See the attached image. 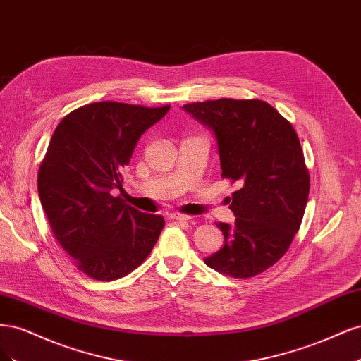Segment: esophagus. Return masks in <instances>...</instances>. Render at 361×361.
Here are the masks:
<instances>
[{
	"label": "esophagus",
	"instance_id": "1",
	"mask_svg": "<svg viewBox=\"0 0 361 361\" xmlns=\"http://www.w3.org/2000/svg\"><path fill=\"white\" fill-rule=\"evenodd\" d=\"M170 220H174V221H188L190 220V215H185V214H179V212H173L169 215Z\"/></svg>",
	"mask_w": 361,
	"mask_h": 361
}]
</instances>
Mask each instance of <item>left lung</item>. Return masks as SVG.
I'll return each mask as SVG.
<instances>
[{"mask_svg":"<svg viewBox=\"0 0 361 361\" xmlns=\"http://www.w3.org/2000/svg\"><path fill=\"white\" fill-rule=\"evenodd\" d=\"M215 134L221 176L238 182L231 211L235 224L216 223L224 245L204 259L221 274L250 279L279 262L298 232L310 176L293 126L260 99H223L183 105Z\"/></svg>","mask_w":361,"mask_h":361,"instance_id":"8db88e82","label":"left lung"}]
</instances>
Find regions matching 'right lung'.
Wrapping results in <instances>:
<instances>
[{"mask_svg":"<svg viewBox=\"0 0 361 361\" xmlns=\"http://www.w3.org/2000/svg\"><path fill=\"white\" fill-rule=\"evenodd\" d=\"M104 101L63 117L43 158L37 190L54 238L85 276L101 281L125 277L157 244L166 221L111 194L122 188L138 138L167 114Z\"/></svg>","mask_w":361,"mask_h":361,"instance_id":"add662e5","label":"right lung"}]
</instances>
